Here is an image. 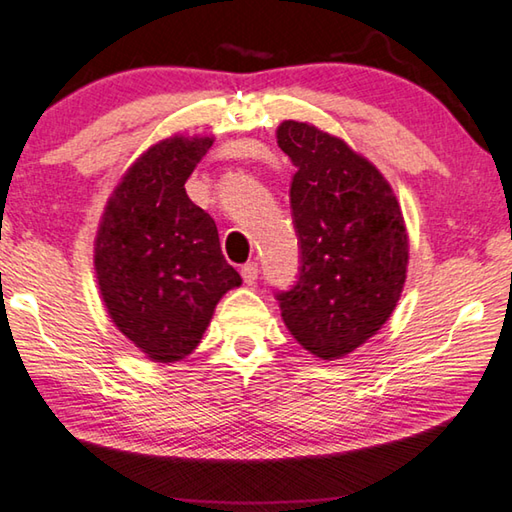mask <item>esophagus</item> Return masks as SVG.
<instances>
[{
	"label": "esophagus",
	"mask_w": 512,
	"mask_h": 512,
	"mask_svg": "<svg viewBox=\"0 0 512 512\" xmlns=\"http://www.w3.org/2000/svg\"><path fill=\"white\" fill-rule=\"evenodd\" d=\"M240 274H242V281H245L247 285L256 283V279H258V263H247V265H242Z\"/></svg>",
	"instance_id": "34e87169"
}]
</instances>
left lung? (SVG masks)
Returning <instances> with one entry per match:
<instances>
[{
    "mask_svg": "<svg viewBox=\"0 0 512 512\" xmlns=\"http://www.w3.org/2000/svg\"><path fill=\"white\" fill-rule=\"evenodd\" d=\"M276 143L297 166L290 186L299 281L279 294L290 335L319 360H342L396 310L409 236L391 184L344 139L283 121Z\"/></svg>",
    "mask_w": 512,
    "mask_h": 512,
    "instance_id": "obj_1",
    "label": "left lung"
}]
</instances>
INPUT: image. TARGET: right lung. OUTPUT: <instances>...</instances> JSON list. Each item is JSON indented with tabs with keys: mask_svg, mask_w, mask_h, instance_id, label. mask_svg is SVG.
I'll return each mask as SVG.
<instances>
[{
	"mask_svg": "<svg viewBox=\"0 0 512 512\" xmlns=\"http://www.w3.org/2000/svg\"><path fill=\"white\" fill-rule=\"evenodd\" d=\"M213 137L157 141L114 186L98 222L94 272L114 326L152 362L191 355L213 310L242 283L224 261L218 227L186 195Z\"/></svg>",
	"mask_w": 512,
	"mask_h": 512,
	"instance_id": "obj_1",
	"label": "right lung"
}]
</instances>
